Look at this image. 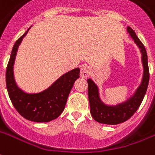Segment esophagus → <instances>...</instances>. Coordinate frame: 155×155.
Instances as JSON below:
<instances>
[{
	"label": "esophagus",
	"instance_id": "obj_1",
	"mask_svg": "<svg viewBox=\"0 0 155 155\" xmlns=\"http://www.w3.org/2000/svg\"><path fill=\"white\" fill-rule=\"evenodd\" d=\"M90 72H91V70L89 68V66H84L81 67V77L84 78V79H86V78L89 77V75L90 74Z\"/></svg>",
	"mask_w": 155,
	"mask_h": 155
}]
</instances>
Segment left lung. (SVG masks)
<instances>
[{"mask_svg": "<svg viewBox=\"0 0 155 155\" xmlns=\"http://www.w3.org/2000/svg\"><path fill=\"white\" fill-rule=\"evenodd\" d=\"M127 32L130 34L134 42L140 49L141 52V60L144 74L141 84L136 89V93L129 99L125 101L124 103L117 104L116 106H108L104 104L98 94V86L91 80L88 79V96H89V106H90V113L93 118L99 123L107 125H117L122 123L130 118L133 114L136 113L139 107L140 106L143 98L145 97V93L147 91L148 84L150 81V71L148 66V58L146 50L144 44L136 36L135 31L130 27H127Z\"/></svg>", "mask_w": 155, "mask_h": 155, "instance_id": "obj_1", "label": "left lung"}]
</instances>
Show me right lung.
Returning <instances> with one entry per match:
<instances>
[{"mask_svg": "<svg viewBox=\"0 0 155 155\" xmlns=\"http://www.w3.org/2000/svg\"><path fill=\"white\" fill-rule=\"evenodd\" d=\"M29 28L13 47L5 72L6 88L13 106L23 117L35 122H48L63 112L74 81L80 77V69L64 74L49 88L38 94H28L19 89L14 78V63L19 44Z\"/></svg>", "mask_w": 155, "mask_h": 155, "instance_id": "1", "label": "right lung"}]
</instances>
